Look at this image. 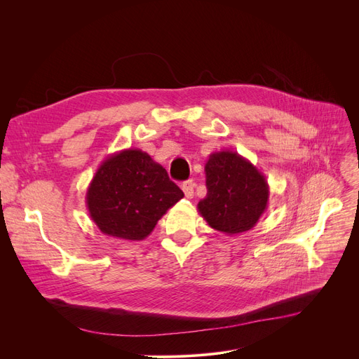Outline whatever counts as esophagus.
Masks as SVG:
<instances>
[{
  "label": "esophagus",
  "mask_w": 359,
  "mask_h": 359,
  "mask_svg": "<svg viewBox=\"0 0 359 359\" xmlns=\"http://www.w3.org/2000/svg\"><path fill=\"white\" fill-rule=\"evenodd\" d=\"M182 189H183V194H184V196L186 198H194V195H195V182L194 180H187V182H184L183 183V186H182Z\"/></svg>",
  "instance_id": "esophagus-1"
}]
</instances>
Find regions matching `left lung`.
<instances>
[{
    "label": "left lung",
    "mask_w": 359,
    "mask_h": 359,
    "mask_svg": "<svg viewBox=\"0 0 359 359\" xmlns=\"http://www.w3.org/2000/svg\"><path fill=\"white\" fill-rule=\"evenodd\" d=\"M206 196L198 212L217 231L238 234L252 230L268 208L266 177L248 158L230 149L210 154L205 164Z\"/></svg>",
    "instance_id": "left-lung-1"
}]
</instances>
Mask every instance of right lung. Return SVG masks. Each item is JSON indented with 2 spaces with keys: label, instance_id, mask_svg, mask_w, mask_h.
I'll use <instances>...</instances> for the list:
<instances>
[{
  "label": "right lung",
  "instance_id": "right-lung-1",
  "mask_svg": "<svg viewBox=\"0 0 359 359\" xmlns=\"http://www.w3.org/2000/svg\"><path fill=\"white\" fill-rule=\"evenodd\" d=\"M183 196L161 164L138 148H128L99 165L88 184L86 205L103 234L140 241Z\"/></svg>",
  "mask_w": 359,
  "mask_h": 359
}]
</instances>
